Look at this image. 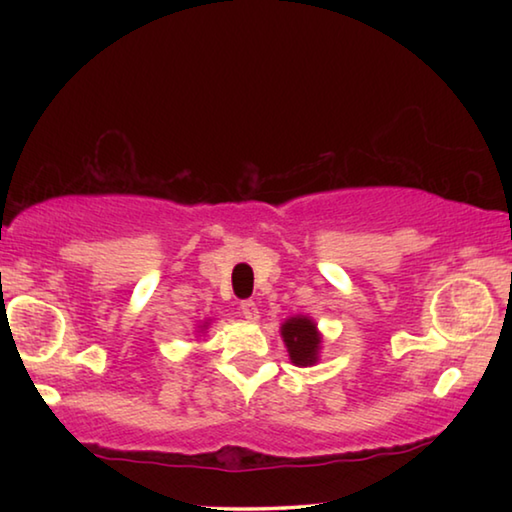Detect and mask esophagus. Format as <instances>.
I'll return each instance as SVG.
<instances>
[{"label": "esophagus", "mask_w": 512, "mask_h": 512, "mask_svg": "<svg viewBox=\"0 0 512 512\" xmlns=\"http://www.w3.org/2000/svg\"><path fill=\"white\" fill-rule=\"evenodd\" d=\"M241 316H244L248 323H255V320H259L257 302L255 300H244V302H241Z\"/></svg>", "instance_id": "esophagus-1"}]
</instances>
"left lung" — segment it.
<instances>
[{
	"instance_id": "1",
	"label": "left lung",
	"mask_w": 512,
	"mask_h": 512,
	"mask_svg": "<svg viewBox=\"0 0 512 512\" xmlns=\"http://www.w3.org/2000/svg\"><path fill=\"white\" fill-rule=\"evenodd\" d=\"M280 336L287 345L289 359L293 366L309 368L320 361V350H323V334H320L318 323L311 316L298 314L284 320L280 325Z\"/></svg>"
}]
</instances>
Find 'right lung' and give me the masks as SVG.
I'll return each mask as SVG.
<instances>
[{
	"label": "right lung",
	"instance_id": "add662e5",
	"mask_svg": "<svg viewBox=\"0 0 512 512\" xmlns=\"http://www.w3.org/2000/svg\"><path fill=\"white\" fill-rule=\"evenodd\" d=\"M210 325H212V320H203V323L196 327V329H198V334H205V332H207V327H210Z\"/></svg>",
	"mask_w": 512,
	"mask_h": 512
}]
</instances>
